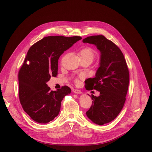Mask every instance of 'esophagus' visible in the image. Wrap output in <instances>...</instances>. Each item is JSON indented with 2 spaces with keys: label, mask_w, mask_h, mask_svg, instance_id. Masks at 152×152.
I'll use <instances>...</instances> for the list:
<instances>
[{
  "label": "esophagus",
  "mask_w": 152,
  "mask_h": 152,
  "mask_svg": "<svg viewBox=\"0 0 152 152\" xmlns=\"http://www.w3.org/2000/svg\"><path fill=\"white\" fill-rule=\"evenodd\" d=\"M73 91V92L75 94H82V92L80 90H79V89H74Z\"/></svg>",
  "instance_id": "1"
}]
</instances>
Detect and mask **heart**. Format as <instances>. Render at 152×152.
Wrapping results in <instances>:
<instances>
[{
    "mask_svg": "<svg viewBox=\"0 0 152 152\" xmlns=\"http://www.w3.org/2000/svg\"><path fill=\"white\" fill-rule=\"evenodd\" d=\"M79 55H80V58H89L92 60L94 58V52L92 49L89 47L84 48L82 49L80 52H79Z\"/></svg>",
    "mask_w": 152,
    "mask_h": 152,
    "instance_id": "b5f03b06",
    "label": "heart"
}]
</instances>
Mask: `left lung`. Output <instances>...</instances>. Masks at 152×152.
<instances>
[{
  "mask_svg": "<svg viewBox=\"0 0 152 152\" xmlns=\"http://www.w3.org/2000/svg\"><path fill=\"white\" fill-rule=\"evenodd\" d=\"M83 42L95 45L100 52L95 77L86 80V89L97 90L100 95H92V105L86 115L94 123L103 125L112 121L123 108L129 86V70L121 50L105 36H89Z\"/></svg>",
  "mask_w": 152,
  "mask_h": 152,
  "instance_id": "obj_1",
  "label": "left lung"
}]
</instances>
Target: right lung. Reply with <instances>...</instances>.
<instances>
[{"instance_id": "add662e5", "label": "right lung", "mask_w": 152, "mask_h": 152, "mask_svg": "<svg viewBox=\"0 0 152 152\" xmlns=\"http://www.w3.org/2000/svg\"><path fill=\"white\" fill-rule=\"evenodd\" d=\"M82 39L80 36H48L32 45L18 73L19 98L24 111L37 123L46 124L60 112L68 86L50 91L47 83L57 76L60 55Z\"/></svg>"}]
</instances>
